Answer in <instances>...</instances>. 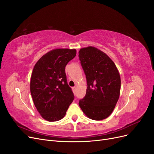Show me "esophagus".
<instances>
[{
    "instance_id": "esophagus-1",
    "label": "esophagus",
    "mask_w": 154,
    "mask_h": 154,
    "mask_svg": "<svg viewBox=\"0 0 154 154\" xmlns=\"http://www.w3.org/2000/svg\"><path fill=\"white\" fill-rule=\"evenodd\" d=\"M72 91H73V92H76V87H72Z\"/></svg>"
}]
</instances>
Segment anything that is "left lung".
<instances>
[{
  "label": "left lung",
  "instance_id": "obj_1",
  "mask_svg": "<svg viewBox=\"0 0 154 154\" xmlns=\"http://www.w3.org/2000/svg\"><path fill=\"white\" fill-rule=\"evenodd\" d=\"M79 57L88 85L79 106L88 118L104 120L113 112L119 99L121 79L118 69L104 52L94 46L81 48Z\"/></svg>",
  "mask_w": 154,
  "mask_h": 154
}]
</instances>
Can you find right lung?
<instances>
[{"instance_id": "1", "label": "right lung", "mask_w": 154, "mask_h": 154, "mask_svg": "<svg viewBox=\"0 0 154 154\" xmlns=\"http://www.w3.org/2000/svg\"><path fill=\"white\" fill-rule=\"evenodd\" d=\"M76 55V49L56 48L42 56L32 73L30 88L35 106L45 120H60L74 100L65 72L67 63Z\"/></svg>"}]
</instances>
